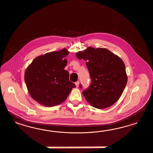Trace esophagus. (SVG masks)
<instances>
[{
    "instance_id": "esophagus-1",
    "label": "esophagus",
    "mask_w": 153,
    "mask_h": 153,
    "mask_svg": "<svg viewBox=\"0 0 153 153\" xmlns=\"http://www.w3.org/2000/svg\"><path fill=\"white\" fill-rule=\"evenodd\" d=\"M79 81H77V82H75V85H76V86L77 87H78V86H79Z\"/></svg>"
}]
</instances>
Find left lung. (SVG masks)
Returning <instances> with one entry per match:
<instances>
[{
  "label": "left lung",
  "mask_w": 153,
  "mask_h": 153,
  "mask_svg": "<svg viewBox=\"0 0 153 153\" xmlns=\"http://www.w3.org/2000/svg\"><path fill=\"white\" fill-rule=\"evenodd\" d=\"M79 59L86 60L91 83L82 91L93 107H111L120 97L127 82L125 63L120 57L107 49L88 47L76 54ZM79 88H82L81 84Z\"/></svg>",
  "instance_id": "1"
}]
</instances>
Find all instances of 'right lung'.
Returning <instances> with one entry per match:
<instances>
[{
    "instance_id": "1",
    "label": "right lung",
    "mask_w": 153,
    "mask_h": 153,
    "mask_svg": "<svg viewBox=\"0 0 153 153\" xmlns=\"http://www.w3.org/2000/svg\"><path fill=\"white\" fill-rule=\"evenodd\" d=\"M69 54L65 49L37 56L28 67L25 81L28 93L40 104L51 107L60 104L76 87L64 70L67 64L65 58Z\"/></svg>"
}]
</instances>
